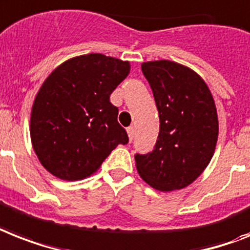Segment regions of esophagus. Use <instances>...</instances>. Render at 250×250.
<instances>
[{
  "instance_id": "1",
  "label": "esophagus",
  "mask_w": 250,
  "mask_h": 250,
  "mask_svg": "<svg viewBox=\"0 0 250 250\" xmlns=\"http://www.w3.org/2000/svg\"><path fill=\"white\" fill-rule=\"evenodd\" d=\"M127 133H128L129 141H132V140H133V136H135V128H133V127H128V128H127Z\"/></svg>"
}]
</instances>
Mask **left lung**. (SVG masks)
Wrapping results in <instances>:
<instances>
[{"label":"left lung","instance_id":"1","mask_svg":"<svg viewBox=\"0 0 250 250\" xmlns=\"http://www.w3.org/2000/svg\"><path fill=\"white\" fill-rule=\"evenodd\" d=\"M159 113L154 150L136 154V168L159 191L180 190L195 181L212 159L218 117L212 93L192 69L169 60L141 64Z\"/></svg>","mask_w":250,"mask_h":250}]
</instances>
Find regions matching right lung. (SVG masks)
<instances>
[{
  "label": "right lung",
  "instance_id": "obj_1",
  "mask_svg": "<svg viewBox=\"0 0 250 250\" xmlns=\"http://www.w3.org/2000/svg\"><path fill=\"white\" fill-rule=\"evenodd\" d=\"M129 69L128 62L87 54L69 59L46 78L32 106L30 140L55 177H88L111 150L128 143L110 95Z\"/></svg>",
  "mask_w": 250,
  "mask_h": 250
}]
</instances>
